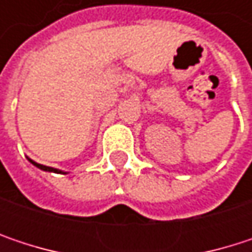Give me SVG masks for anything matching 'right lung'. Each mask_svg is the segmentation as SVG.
<instances>
[{"label":"right lung","mask_w":252,"mask_h":252,"mask_svg":"<svg viewBox=\"0 0 252 252\" xmlns=\"http://www.w3.org/2000/svg\"><path fill=\"white\" fill-rule=\"evenodd\" d=\"M29 160H30V163H33L36 168H39V169H42V171H46V172H55V174H65V172L60 171V169H55V168H51V166H45V165L36 163V162H33L32 159H29Z\"/></svg>","instance_id":"1"}]
</instances>
